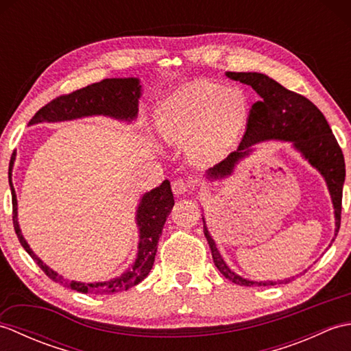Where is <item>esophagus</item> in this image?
Segmentation results:
<instances>
[{"label": "esophagus", "instance_id": "obj_1", "mask_svg": "<svg viewBox=\"0 0 351 351\" xmlns=\"http://www.w3.org/2000/svg\"><path fill=\"white\" fill-rule=\"evenodd\" d=\"M195 184L190 180H184V178H178L173 182H171V190H173L175 195H184V193H189L193 190Z\"/></svg>", "mask_w": 351, "mask_h": 351}]
</instances>
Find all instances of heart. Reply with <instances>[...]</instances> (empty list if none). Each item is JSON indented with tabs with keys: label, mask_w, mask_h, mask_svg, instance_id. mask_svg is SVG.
Instances as JSON below:
<instances>
[{
	"label": "heart",
	"mask_w": 351,
	"mask_h": 351,
	"mask_svg": "<svg viewBox=\"0 0 351 351\" xmlns=\"http://www.w3.org/2000/svg\"><path fill=\"white\" fill-rule=\"evenodd\" d=\"M247 116V98L240 88H221L210 81H191L158 102L155 123L170 141H189L199 162L221 158Z\"/></svg>",
	"instance_id": "heart-1"
}]
</instances>
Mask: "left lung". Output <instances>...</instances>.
Instances as JSON below:
<instances>
[{"mask_svg":"<svg viewBox=\"0 0 351 351\" xmlns=\"http://www.w3.org/2000/svg\"><path fill=\"white\" fill-rule=\"evenodd\" d=\"M226 75L230 80L252 86L253 90L259 95V101L253 104L250 108L247 128H245L240 146L235 152H230L225 160L215 164L208 176L223 178L230 175L235 162L240 158H244L250 152V146L259 143V141L271 138L293 141L297 151H300L304 158L324 176L335 208V220H337V229H335L337 234L335 235H338L341 226L342 185H344L346 180V162L344 155H342L341 147L324 114L303 95L288 90L278 81L264 75V73L226 72ZM204 232L208 244H210L214 264L226 279L241 287H267L278 283L253 282L243 279L241 276L230 271V268L225 264L217 247H215L211 235L208 234L205 225ZM289 280L291 279L283 282Z\"/></svg>","mask_w":351,"mask_h":351,"instance_id":"obj_1","label":"left lung"}]
</instances>
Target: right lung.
<instances>
[{
    "label": "right lung",
    "instance_id": "right-lung-1",
    "mask_svg": "<svg viewBox=\"0 0 351 351\" xmlns=\"http://www.w3.org/2000/svg\"><path fill=\"white\" fill-rule=\"evenodd\" d=\"M140 84L137 78H107L99 83L90 84L80 88L68 95H60L57 98L43 106L33 116L29 125L40 122H58V121H71V119L104 114L110 117L121 119V121H132L138 111V98H140ZM16 154L13 152L9 164V184L12 190V205H13V226L14 232L22 247L27 250L34 263L39 265L43 273L51 280L60 283L63 287L75 289L78 293L84 294H114L136 287L138 282L143 280L151 271L155 261L156 244H158L161 230L166 223L167 215L175 205L173 195H171L170 182L166 180L160 187L146 193L141 197V202L137 210V225L140 229V243L136 263L132 264L122 276L108 280V282H96V283H81L75 280H64L60 274L52 271L49 267L45 265L37 258L33 250L29 249L25 238L22 237L18 225V204L16 195L12 184V169Z\"/></svg>",
    "mask_w": 351,
    "mask_h": 351
}]
</instances>
